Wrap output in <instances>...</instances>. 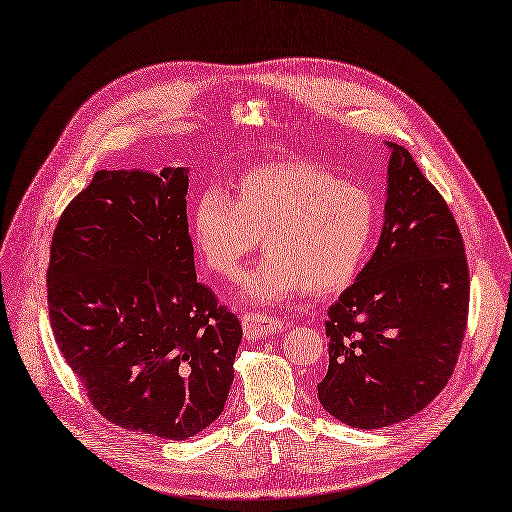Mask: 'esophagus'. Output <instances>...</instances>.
I'll use <instances>...</instances> for the list:
<instances>
[{"mask_svg":"<svg viewBox=\"0 0 512 512\" xmlns=\"http://www.w3.org/2000/svg\"><path fill=\"white\" fill-rule=\"evenodd\" d=\"M282 325L278 318L266 316V314H259V312H246L242 316V331L249 339H259V337H268L270 333L280 331Z\"/></svg>","mask_w":512,"mask_h":512,"instance_id":"obj_1","label":"esophagus"}]
</instances>
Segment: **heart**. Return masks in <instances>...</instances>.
Here are the masks:
<instances>
[{"mask_svg": "<svg viewBox=\"0 0 512 512\" xmlns=\"http://www.w3.org/2000/svg\"><path fill=\"white\" fill-rule=\"evenodd\" d=\"M367 189L331 170L289 160L246 170L234 196L206 187L194 202L192 236L208 270L234 278L259 244L268 253L240 282L246 304H289L301 291L333 295L361 272L375 234Z\"/></svg>", "mask_w": 512, "mask_h": 512, "instance_id": "1", "label": "heart"}]
</instances>
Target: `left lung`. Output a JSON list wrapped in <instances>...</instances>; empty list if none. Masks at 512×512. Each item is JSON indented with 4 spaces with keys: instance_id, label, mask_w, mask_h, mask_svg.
<instances>
[{
    "instance_id": "obj_1",
    "label": "left lung",
    "mask_w": 512,
    "mask_h": 512,
    "mask_svg": "<svg viewBox=\"0 0 512 512\" xmlns=\"http://www.w3.org/2000/svg\"><path fill=\"white\" fill-rule=\"evenodd\" d=\"M384 227L367 266L329 308V369L318 401L352 428L422 411L458 363L468 320V263L447 202L396 143Z\"/></svg>"
}]
</instances>
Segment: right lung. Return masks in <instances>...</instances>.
<instances>
[{
    "label": "right lung",
    "mask_w": 512,
    "mask_h": 512,
    "mask_svg": "<svg viewBox=\"0 0 512 512\" xmlns=\"http://www.w3.org/2000/svg\"><path fill=\"white\" fill-rule=\"evenodd\" d=\"M187 173L99 170L61 215L46 276L54 339L94 409L170 441L219 418L242 339L196 280Z\"/></svg>",
    "instance_id": "right-lung-1"
}]
</instances>
